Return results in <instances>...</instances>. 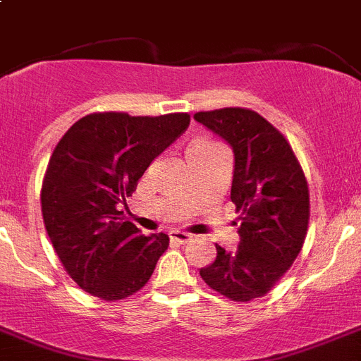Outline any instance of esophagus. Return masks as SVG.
<instances>
[{
	"mask_svg": "<svg viewBox=\"0 0 361 361\" xmlns=\"http://www.w3.org/2000/svg\"><path fill=\"white\" fill-rule=\"evenodd\" d=\"M169 237H171V241L178 243V245H185V243L192 241V235L187 232H180V230H173V232H169Z\"/></svg>",
	"mask_w": 361,
	"mask_h": 361,
	"instance_id": "1",
	"label": "esophagus"
}]
</instances>
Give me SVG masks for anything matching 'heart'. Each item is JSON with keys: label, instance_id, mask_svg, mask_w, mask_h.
I'll use <instances>...</instances> for the list:
<instances>
[{"label": "heart", "instance_id": "heart-1", "mask_svg": "<svg viewBox=\"0 0 361 361\" xmlns=\"http://www.w3.org/2000/svg\"><path fill=\"white\" fill-rule=\"evenodd\" d=\"M204 145H212V142L203 140V138H200V140H194L192 144H190V147H188V149H194V147H204Z\"/></svg>", "mask_w": 361, "mask_h": 361}]
</instances>
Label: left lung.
Returning a JSON list of instances; mask_svg holds the SVG:
<instances>
[{
  "instance_id": "left-lung-1",
  "label": "left lung",
  "mask_w": 361,
  "mask_h": 361,
  "mask_svg": "<svg viewBox=\"0 0 361 361\" xmlns=\"http://www.w3.org/2000/svg\"><path fill=\"white\" fill-rule=\"evenodd\" d=\"M194 118L233 149L230 200L241 237L232 252L216 245V261L200 275L230 300H255L281 281L304 246L310 225L307 180L290 142L257 111L223 108L200 111Z\"/></svg>"
}]
</instances>
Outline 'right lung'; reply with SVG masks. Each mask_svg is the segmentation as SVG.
<instances>
[{
    "instance_id": "1",
    "label": "right lung",
    "mask_w": 361,
    "mask_h": 361,
    "mask_svg": "<svg viewBox=\"0 0 361 361\" xmlns=\"http://www.w3.org/2000/svg\"><path fill=\"white\" fill-rule=\"evenodd\" d=\"M188 124V113H92L55 145L41 187V210L51 246L80 290L115 302L147 284L169 235H144L118 204Z\"/></svg>"
}]
</instances>
